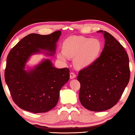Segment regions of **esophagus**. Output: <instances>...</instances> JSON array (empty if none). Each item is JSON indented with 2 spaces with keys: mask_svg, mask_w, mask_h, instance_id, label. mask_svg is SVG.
<instances>
[{
  "mask_svg": "<svg viewBox=\"0 0 135 135\" xmlns=\"http://www.w3.org/2000/svg\"><path fill=\"white\" fill-rule=\"evenodd\" d=\"M76 74H74V73H70V79H74V78H76Z\"/></svg>",
  "mask_w": 135,
  "mask_h": 135,
  "instance_id": "1",
  "label": "esophagus"
}]
</instances>
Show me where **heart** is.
Masks as SVG:
<instances>
[{
	"label": "heart",
	"mask_w": 135,
	"mask_h": 135,
	"mask_svg": "<svg viewBox=\"0 0 135 135\" xmlns=\"http://www.w3.org/2000/svg\"><path fill=\"white\" fill-rule=\"evenodd\" d=\"M102 44L97 38L72 36L66 38L62 45V52L57 58L65 63L67 58H74L75 67L79 69L88 67L94 63L101 52Z\"/></svg>",
	"instance_id": "heart-1"
}]
</instances>
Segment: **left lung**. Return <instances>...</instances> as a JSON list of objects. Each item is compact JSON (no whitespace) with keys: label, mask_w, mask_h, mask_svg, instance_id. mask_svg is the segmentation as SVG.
<instances>
[{"label":"left lung","mask_w":135,"mask_h":135,"mask_svg":"<svg viewBox=\"0 0 135 135\" xmlns=\"http://www.w3.org/2000/svg\"><path fill=\"white\" fill-rule=\"evenodd\" d=\"M104 47L100 56L88 67L80 71L79 99L92 111L111 108L122 97L130 79L129 59L124 47L111 34L103 30Z\"/></svg>","instance_id":"left-lung-1"}]
</instances>
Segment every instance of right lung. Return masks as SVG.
Instances as JSON below:
<instances>
[{"label":"right lung","mask_w":135,"mask_h":135,"mask_svg":"<svg viewBox=\"0 0 135 135\" xmlns=\"http://www.w3.org/2000/svg\"><path fill=\"white\" fill-rule=\"evenodd\" d=\"M61 35V31L48 35L30 34L9 53L4 79L13 100L20 108L33 113H46L58 103L59 91L70 79L69 69L56 68L46 58L27 70L26 63L35 54L54 56Z\"/></svg>","instance_id":"obj_1"}]
</instances>
